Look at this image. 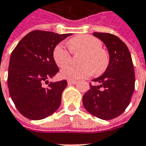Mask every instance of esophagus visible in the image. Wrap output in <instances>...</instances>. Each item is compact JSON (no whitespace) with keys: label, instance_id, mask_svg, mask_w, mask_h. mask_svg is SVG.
<instances>
[{"label":"esophagus","instance_id":"esophagus-1","mask_svg":"<svg viewBox=\"0 0 146 146\" xmlns=\"http://www.w3.org/2000/svg\"><path fill=\"white\" fill-rule=\"evenodd\" d=\"M68 85H75V84L77 83V81L68 80Z\"/></svg>","mask_w":146,"mask_h":146}]
</instances>
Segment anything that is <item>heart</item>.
<instances>
[{"label":"heart","mask_w":146,"mask_h":146,"mask_svg":"<svg viewBox=\"0 0 146 146\" xmlns=\"http://www.w3.org/2000/svg\"><path fill=\"white\" fill-rule=\"evenodd\" d=\"M72 53H83L81 63L82 65H68L60 71L61 77L68 80H78L91 76L94 72L103 74L109 65V55L102 49V42L90 35H79L68 41ZM54 59L59 67L66 65L71 60V54L62 43L54 48Z\"/></svg>","instance_id":"b5f03b06"}]
</instances>
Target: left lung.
Returning <instances> with one entry per match:
<instances>
[{
  "mask_svg": "<svg viewBox=\"0 0 146 146\" xmlns=\"http://www.w3.org/2000/svg\"><path fill=\"white\" fill-rule=\"evenodd\" d=\"M93 36L106 45L110 62L104 74L92 80L100 85L90 84L82 102L88 112L107 121L120 116L128 107L135 90V71L129 50L121 39L105 33H93Z\"/></svg>",
  "mask_w": 146,
  "mask_h": 146,
  "instance_id": "left-lung-1",
  "label": "left lung"
}]
</instances>
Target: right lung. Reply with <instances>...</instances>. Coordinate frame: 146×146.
Listing matches in <instances>:
<instances>
[{"label":"right lung","mask_w":146,"mask_h":146,"mask_svg":"<svg viewBox=\"0 0 146 146\" xmlns=\"http://www.w3.org/2000/svg\"><path fill=\"white\" fill-rule=\"evenodd\" d=\"M72 33L57 34L35 30L22 38L10 57L7 86L11 98L19 112L30 120H41L54 113L60 105L66 80L43 82L59 72L54 59L56 46Z\"/></svg>","instance_id":"add662e5"}]
</instances>
